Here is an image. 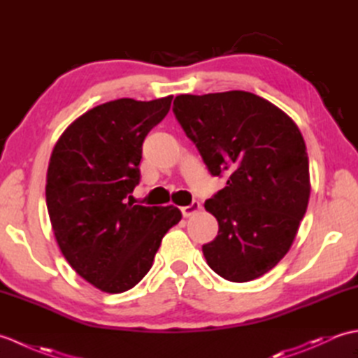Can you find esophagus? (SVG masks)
I'll return each mask as SVG.
<instances>
[{
  "label": "esophagus",
  "instance_id": "1",
  "mask_svg": "<svg viewBox=\"0 0 358 358\" xmlns=\"http://www.w3.org/2000/svg\"><path fill=\"white\" fill-rule=\"evenodd\" d=\"M201 209V204L199 203V201H192L191 204H189V206H185V208H181V212H183V217H192L194 214H196V212H199Z\"/></svg>",
  "mask_w": 358,
  "mask_h": 358
}]
</instances>
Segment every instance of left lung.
<instances>
[{
	"instance_id": "obj_1",
	"label": "left lung",
	"mask_w": 358,
	"mask_h": 358,
	"mask_svg": "<svg viewBox=\"0 0 358 358\" xmlns=\"http://www.w3.org/2000/svg\"><path fill=\"white\" fill-rule=\"evenodd\" d=\"M209 172L226 186L204 208L218 235L209 268L235 283L264 275L291 249L310 194L301 132L286 113L245 90L178 95L172 108Z\"/></svg>"
}]
</instances>
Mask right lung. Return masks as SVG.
Wrapping results in <instances>:
<instances>
[{
    "label": "right lung",
    "instance_id": "obj_1",
    "mask_svg": "<svg viewBox=\"0 0 358 358\" xmlns=\"http://www.w3.org/2000/svg\"><path fill=\"white\" fill-rule=\"evenodd\" d=\"M172 98L96 106L52 150L45 203L53 234L75 272L103 292H124L141 281L166 232L181 220L175 206L127 201L140 183L143 141Z\"/></svg>",
    "mask_w": 358,
    "mask_h": 358
}]
</instances>
